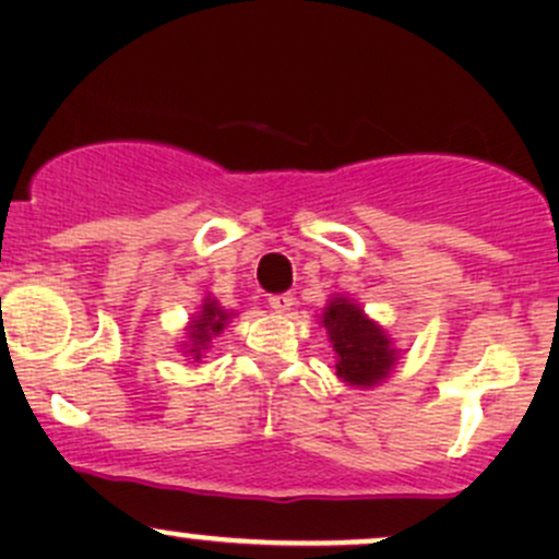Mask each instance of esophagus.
Wrapping results in <instances>:
<instances>
[{"label": "esophagus", "instance_id": "34e87169", "mask_svg": "<svg viewBox=\"0 0 559 559\" xmlns=\"http://www.w3.org/2000/svg\"><path fill=\"white\" fill-rule=\"evenodd\" d=\"M267 306L273 308L275 313H286V311H292V306H295V297H292V295H273L267 300Z\"/></svg>", "mask_w": 559, "mask_h": 559}]
</instances>
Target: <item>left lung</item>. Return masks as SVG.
Listing matches in <instances>:
<instances>
[{"mask_svg": "<svg viewBox=\"0 0 559 559\" xmlns=\"http://www.w3.org/2000/svg\"><path fill=\"white\" fill-rule=\"evenodd\" d=\"M321 324L330 332L332 348L337 354V376L352 386H373L394 365V348L389 337L376 326L357 302L343 297L324 308Z\"/></svg>", "mask_w": 559, "mask_h": 559, "instance_id": "obj_1", "label": "left lung"}]
</instances>
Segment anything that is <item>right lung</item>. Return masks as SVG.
I'll return each instance as SVG.
<instances>
[{"mask_svg": "<svg viewBox=\"0 0 559 559\" xmlns=\"http://www.w3.org/2000/svg\"><path fill=\"white\" fill-rule=\"evenodd\" d=\"M229 319V313H224L222 308H218V302H211L207 300L205 306H202V313L197 316L194 324H191V354H194V359H200L202 348H207V343H211V335H218V332L224 330V321Z\"/></svg>", "mask_w": 559, "mask_h": 559, "instance_id": "right-lung-1", "label": "right lung"}]
</instances>
